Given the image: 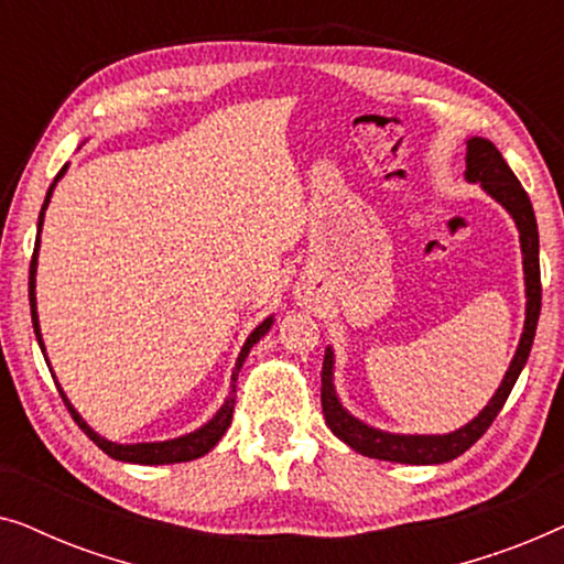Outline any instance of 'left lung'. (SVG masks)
Returning a JSON list of instances; mask_svg holds the SVG:
<instances>
[{"instance_id":"left-lung-1","label":"left lung","mask_w":564,"mask_h":564,"mask_svg":"<svg viewBox=\"0 0 564 564\" xmlns=\"http://www.w3.org/2000/svg\"><path fill=\"white\" fill-rule=\"evenodd\" d=\"M467 182H477L488 195L500 203L511 215L516 228H519V241L523 253V282H527V321H523V334L516 349L511 367L490 398V403L475 415L465 426L452 431V434H388V431L367 426L359 419L346 411L334 388V349H326L321 372V405L326 415L328 429L349 444L354 452L365 454L372 459L400 462V465H442V462L457 459L465 454L490 423L496 421L500 408L506 405L511 395L516 380H519L523 365H527L531 344H534L539 311H542V276H539V230L534 207L527 189L516 180L511 166L500 156V151L492 145L488 138H469L467 141Z\"/></svg>"}]
</instances>
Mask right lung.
Segmentation results:
<instances>
[{
  "label": "right lung",
  "instance_id": "obj_1",
  "mask_svg": "<svg viewBox=\"0 0 564 564\" xmlns=\"http://www.w3.org/2000/svg\"><path fill=\"white\" fill-rule=\"evenodd\" d=\"M68 164L61 169V172L56 174V180H53V184L48 187V195H45V203L41 207V218H37V238H35V251H33V261H30V313H33V328H35V338L37 344H41L43 349V357H45V346H43V336H41V323H37V303H35V272H37V249H41V228H43V215H45V207H48L51 203V195H53V187H56V182L61 180V176L66 174ZM274 318L269 315L267 321H261L257 328L251 330L249 338H246L243 349L241 354H238L236 359V367H234V375H230V392L226 398V403L220 405V411L213 415L210 421L205 423V426H199L197 431H192V434H184L180 438H169V442H143V444H118V442H107L105 436H99L95 429L87 426V421L82 419L79 413H76V408L68 403L66 392L61 390V384L56 382V388L61 392V398H64V403L68 408V413L74 415L76 426H79L84 434H87L91 442H95L99 449H102L107 457L112 459H120V462H133V465H174V462H189V459H197V457H205L207 452L213 449L215 444L220 442L223 434H226L230 421H234V405H236V380H238V372H241L243 361L246 357H249L251 346L259 341L261 336L267 334L269 328H272ZM48 361V359H45ZM51 367V361H48ZM53 380H56V375H53Z\"/></svg>",
  "mask_w": 564,
  "mask_h": 564
}]
</instances>
